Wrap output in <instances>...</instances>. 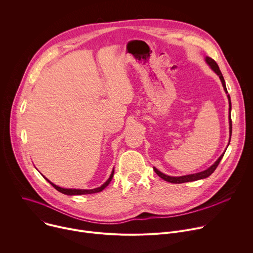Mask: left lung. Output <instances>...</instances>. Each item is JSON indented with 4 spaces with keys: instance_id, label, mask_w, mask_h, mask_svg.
Instances as JSON below:
<instances>
[{
    "instance_id": "obj_1",
    "label": "left lung",
    "mask_w": 253,
    "mask_h": 253,
    "mask_svg": "<svg viewBox=\"0 0 253 253\" xmlns=\"http://www.w3.org/2000/svg\"><path fill=\"white\" fill-rule=\"evenodd\" d=\"M205 61H206V63L210 66V68L215 72V73L219 76L220 81H221L222 86H223V89H224L225 93L227 94V98H228V102H229V136H230V137H229V142H230L231 133H232V122H231V114H230V113H231V101H230V96H229V94H228V92H227L226 85H225V81H224V78H223V76H222V74H221V72H220V70H219L218 65L216 64V62H215L213 59H211L210 57H206V58H205ZM228 145H229V143H228ZM227 147H228V146H227ZM225 151H226V150H225ZM224 153H225V152H223V153L220 155V157H219L217 160H216L209 168H207V169L204 170V171H201V172H198V173H194V174L183 175V176H168V175L162 173L161 171H159V170H158L157 168H155V167H153V169H154V171L156 172V174H157L159 177H161L162 179L165 180V181L170 182V183H175V184H177V183H184V182L196 181V180L204 179V178L210 176V175L214 172V170L216 169V167L218 166V164H219V162L221 161V159H222Z\"/></svg>"
}]
</instances>
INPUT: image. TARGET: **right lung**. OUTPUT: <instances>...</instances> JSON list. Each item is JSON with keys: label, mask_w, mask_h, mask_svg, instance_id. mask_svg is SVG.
Wrapping results in <instances>:
<instances>
[{"label": "right lung", "mask_w": 253, "mask_h": 253, "mask_svg": "<svg viewBox=\"0 0 253 253\" xmlns=\"http://www.w3.org/2000/svg\"><path fill=\"white\" fill-rule=\"evenodd\" d=\"M113 175H114V169L112 170V173H111V175H110V177L108 178V180L107 181L103 184V185H101L100 187H98V188H94V189H75V188H62V187H60V186H57L56 184H54V183H52L49 179H47L45 176H43L47 181L55 188V189H57L59 192H61V193H63V194H66V195H84V194H92V193H97V192H101L103 189H105L108 185H109V183L111 182V180H112V178H113Z\"/></svg>", "instance_id": "obj_1"}]
</instances>
